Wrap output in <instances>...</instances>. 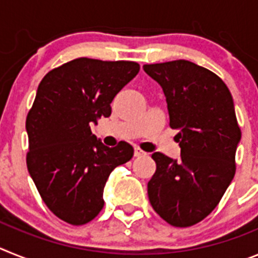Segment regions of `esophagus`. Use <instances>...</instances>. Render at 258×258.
<instances>
[{
  "label": "esophagus",
  "instance_id": "34e87169",
  "mask_svg": "<svg viewBox=\"0 0 258 258\" xmlns=\"http://www.w3.org/2000/svg\"><path fill=\"white\" fill-rule=\"evenodd\" d=\"M145 155H146V152L142 151L141 149H138V147H137V149H134V156L136 157H142V156H145Z\"/></svg>",
  "mask_w": 258,
  "mask_h": 258
}]
</instances>
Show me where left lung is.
Masks as SVG:
<instances>
[{"instance_id": "8db88e82", "label": "left lung", "mask_w": 258, "mask_h": 258, "mask_svg": "<svg viewBox=\"0 0 258 258\" xmlns=\"http://www.w3.org/2000/svg\"><path fill=\"white\" fill-rule=\"evenodd\" d=\"M143 70L163 89L181 147L178 160L152 154L150 203L172 226H192L217 207L235 174L241 133L231 93L217 75L183 59Z\"/></svg>"}]
</instances>
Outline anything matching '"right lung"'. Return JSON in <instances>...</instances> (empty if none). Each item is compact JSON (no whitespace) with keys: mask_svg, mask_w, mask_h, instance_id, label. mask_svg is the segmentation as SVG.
<instances>
[{"mask_svg":"<svg viewBox=\"0 0 258 258\" xmlns=\"http://www.w3.org/2000/svg\"><path fill=\"white\" fill-rule=\"evenodd\" d=\"M138 72L136 61L79 58L38 85L26 121L27 166L47 208L71 225L97 217L111 172L133 157L129 143L107 147L90 125L111 115L113 98Z\"/></svg>","mask_w":258,"mask_h":258,"instance_id":"add662e5","label":"right lung"}]
</instances>
